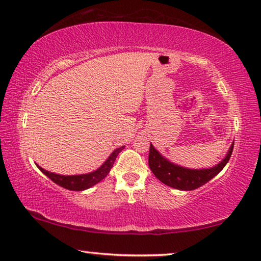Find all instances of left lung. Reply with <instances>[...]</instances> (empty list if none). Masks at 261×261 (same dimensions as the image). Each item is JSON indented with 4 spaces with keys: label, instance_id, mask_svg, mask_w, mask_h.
I'll list each match as a JSON object with an SVG mask.
<instances>
[{
    "label": "left lung",
    "instance_id": "obj_1",
    "mask_svg": "<svg viewBox=\"0 0 261 261\" xmlns=\"http://www.w3.org/2000/svg\"><path fill=\"white\" fill-rule=\"evenodd\" d=\"M233 145H234V142H233L230 150H228L226 157L219 164L210 169L192 170L182 168V166L169 162L168 159L163 157L154 149L152 144H150L149 166L152 173L163 184L168 185L170 188L181 190V191H192V190L200 188V186H203L206 182L211 180L213 177L217 176L224 169V166L230 161Z\"/></svg>",
    "mask_w": 261,
    "mask_h": 261
}]
</instances>
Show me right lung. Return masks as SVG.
<instances>
[{
    "label": "right lung",
    "mask_w": 261,
    "mask_h": 261,
    "mask_svg": "<svg viewBox=\"0 0 261 261\" xmlns=\"http://www.w3.org/2000/svg\"><path fill=\"white\" fill-rule=\"evenodd\" d=\"M124 149V146H120L118 149H116L114 152H112L106 162L103 163V165L100 168L97 169L96 171L90 173L85 174H76V176H61V174L49 172L44 169H42L41 166L37 165V168L41 170V172H43L46 177L50 178L54 182H56L57 185L62 186V188L71 190V191H83V190H87L91 186L96 185L97 182L103 180L104 178L108 176V173L110 172V170L114 165V163L117 158L118 153Z\"/></svg>",
    "instance_id": "right-lung-1"
}]
</instances>
